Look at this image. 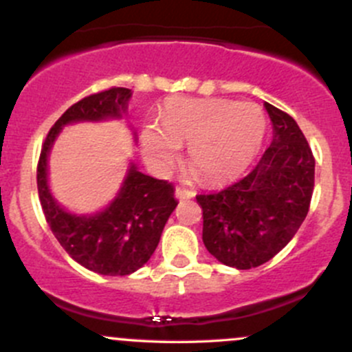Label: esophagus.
I'll return each mask as SVG.
<instances>
[{"label": "esophagus", "mask_w": 352, "mask_h": 352, "mask_svg": "<svg viewBox=\"0 0 352 352\" xmlns=\"http://www.w3.org/2000/svg\"><path fill=\"white\" fill-rule=\"evenodd\" d=\"M194 196H196V194H194L192 190L184 189V187H177L175 189V197L180 199V201H182V199H192Z\"/></svg>", "instance_id": "34e87169"}]
</instances>
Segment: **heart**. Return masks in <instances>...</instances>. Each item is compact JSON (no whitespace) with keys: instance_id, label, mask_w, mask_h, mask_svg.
Instances as JSON below:
<instances>
[{"instance_id":"heart-1","label":"heart","mask_w":352,"mask_h":352,"mask_svg":"<svg viewBox=\"0 0 352 352\" xmlns=\"http://www.w3.org/2000/svg\"><path fill=\"white\" fill-rule=\"evenodd\" d=\"M265 134L258 105L226 98L175 97L163 104L160 124L141 131V148L150 165L165 172L187 144V160L204 182L219 184L243 172Z\"/></svg>"}]
</instances>
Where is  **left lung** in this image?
I'll return each mask as SVG.
<instances>
[{"label":"left lung","mask_w":352,"mask_h":352,"mask_svg":"<svg viewBox=\"0 0 352 352\" xmlns=\"http://www.w3.org/2000/svg\"><path fill=\"white\" fill-rule=\"evenodd\" d=\"M272 143L239 182L196 196L202 208V242L221 264L258 267L289 243L310 209L315 158L296 120L264 104Z\"/></svg>","instance_id":"1"}]
</instances>
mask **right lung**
I'll use <instances>...</instances> for the list:
<instances>
[{"label":"right lung","instance_id":"add662e5","mask_svg":"<svg viewBox=\"0 0 352 352\" xmlns=\"http://www.w3.org/2000/svg\"><path fill=\"white\" fill-rule=\"evenodd\" d=\"M129 98V88L113 87L71 105L49 131L37 165L38 199L54 236L78 264L104 276H127L150 261L165 223L179 204L173 186L144 175L131 163L119 194L104 211L73 214L49 190L47 158L66 124L120 119Z\"/></svg>","mask_w":352,"mask_h":352}]
</instances>
